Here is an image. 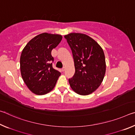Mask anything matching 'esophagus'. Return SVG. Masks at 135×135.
<instances>
[{"label":"esophagus","instance_id":"obj_1","mask_svg":"<svg viewBox=\"0 0 135 135\" xmlns=\"http://www.w3.org/2000/svg\"><path fill=\"white\" fill-rule=\"evenodd\" d=\"M65 70V67H63L62 68V69H61V71H62V72H64V71Z\"/></svg>","mask_w":135,"mask_h":135}]
</instances>
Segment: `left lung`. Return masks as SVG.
Wrapping results in <instances>:
<instances>
[{
	"label": "left lung",
	"mask_w": 135,
	"mask_h": 135,
	"mask_svg": "<svg viewBox=\"0 0 135 135\" xmlns=\"http://www.w3.org/2000/svg\"><path fill=\"white\" fill-rule=\"evenodd\" d=\"M64 37L72 51L75 73L68 79L75 92L88 95L101 84L106 70L105 58L99 44L88 35L70 33Z\"/></svg>",
	"instance_id": "left-lung-1"
}]
</instances>
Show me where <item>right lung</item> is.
<instances>
[{"instance_id": "obj_1", "label": "right lung", "mask_w": 135, "mask_h": 135, "mask_svg": "<svg viewBox=\"0 0 135 135\" xmlns=\"http://www.w3.org/2000/svg\"><path fill=\"white\" fill-rule=\"evenodd\" d=\"M62 36L44 33L36 36L22 50L20 70L24 83L38 95L46 94L54 88L61 73L52 67L51 51L59 45Z\"/></svg>"}]
</instances>
